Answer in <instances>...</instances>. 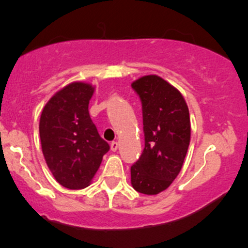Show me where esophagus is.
I'll return each mask as SVG.
<instances>
[{"label":"esophagus","instance_id":"1","mask_svg":"<svg viewBox=\"0 0 248 248\" xmlns=\"http://www.w3.org/2000/svg\"><path fill=\"white\" fill-rule=\"evenodd\" d=\"M118 148H119L118 142L113 141L112 143H110V150H112V152H116V150H118Z\"/></svg>","mask_w":248,"mask_h":248}]
</instances>
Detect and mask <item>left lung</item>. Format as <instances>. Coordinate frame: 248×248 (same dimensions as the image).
Listing matches in <instances>:
<instances>
[{"mask_svg":"<svg viewBox=\"0 0 248 248\" xmlns=\"http://www.w3.org/2000/svg\"><path fill=\"white\" fill-rule=\"evenodd\" d=\"M132 87L142 102L144 149L130 168V183L138 192L157 195L183 167L191 136L189 108L177 88L156 75L141 77Z\"/></svg>","mask_w":248,"mask_h":248,"instance_id":"left-lung-1","label":"left lung"}]
</instances>
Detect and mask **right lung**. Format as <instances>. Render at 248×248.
Here are the masks:
<instances>
[{
    "instance_id": "1",
    "label": "right lung",
    "mask_w": 248,
    "mask_h": 248,
    "mask_svg": "<svg viewBox=\"0 0 248 248\" xmlns=\"http://www.w3.org/2000/svg\"><path fill=\"white\" fill-rule=\"evenodd\" d=\"M94 86L75 81L56 92L42 110V152L56 181L71 190L88 186L109 144L91 120L88 104Z\"/></svg>"
}]
</instances>
